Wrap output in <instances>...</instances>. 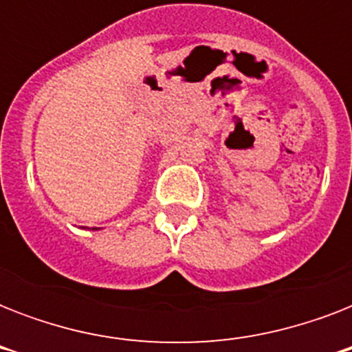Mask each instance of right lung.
<instances>
[{"label": "right lung", "mask_w": 352, "mask_h": 352, "mask_svg": "<svg viewBox=\"0 0 352 352\" xmlns=\"http://www.w3.org/2000/svg\"><path fill=\"white\" fill-rule=\"evenodd\" d=\"M93 230H98V228H93Z\"/></svg>", "instance_id": "obj_1"}]
</instances>
